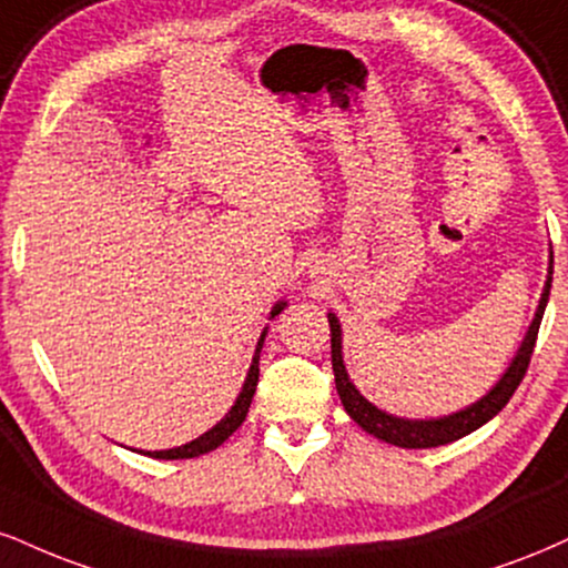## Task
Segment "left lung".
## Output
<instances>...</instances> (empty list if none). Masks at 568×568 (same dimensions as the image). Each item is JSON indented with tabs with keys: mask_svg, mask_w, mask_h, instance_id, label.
<instances>
[{
	"mask_svg": "<svg viewBox=\"0 0 568 568\" xmlns=\"http://www.w3.org/2000/svg\"><path fill=\"white\" fill-rule=\"evenodd\" d=\"M550 283H552V270L548 277V285H545L542 302L537 306L535 323H531L529 333H526L521 349H518L514 365L508 367V373L503 375L500 384H497L491 392L484 396V399L476 402L460 413L447 415V418L439 420H405V418H394V415H386L384 409H378L375 405L362 396L357 388L352 386L349 375H346L344 359H341V325L333 314H327L331 320V359H333V375H336V388L341 402H344V409L352 415V420L357 426L365 428L367 434L378 436L388 444H396V447L405 449H426V447H439V444H449L455 439H463L470 432L484 426V423L495 418L500 409L508 405L510 396L516 394L518 384L524 381L526 371H529L531 354H535V344H537V333H539V323H542L545 306H548V296H550Z\"/></svg>",
	"mask_w": 568,
	"mask_h": 568,
	"instance_id": "obj_1",
	"label": "left lung"
}]
</instances>
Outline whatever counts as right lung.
<instances>
[{
    "mask_svg": "<svg viewBox=\"0 0 568 568\" xmlns=\"http://www.w3.org/2000/svg\"><path fill=\"white\" fill-rule=\"evenodd\" d=\"M285 304H277L275 310H272V317L280 314ZM262 344H264V333L262 338H258V346H256V357H254V365H251L248 371V378H245L243 384V392L237 396L235 407L230 409L227 415H224V420H219L211 432H206L203 436H197L195 442L190 444H182V447H174V449H163V453H148L150 457H161V460H184V457H197V455H206L211 449H216L219 444H222L227 436H232L237 426L245 420V415H248V407H251V399H254V392H256V384H258V352H262Z\"/></svg>",
    "mask_w": 568,
    "mask_h": 568,
    "instance_id": "add662e5",
    "label": "right lung"
}]
</instances>
